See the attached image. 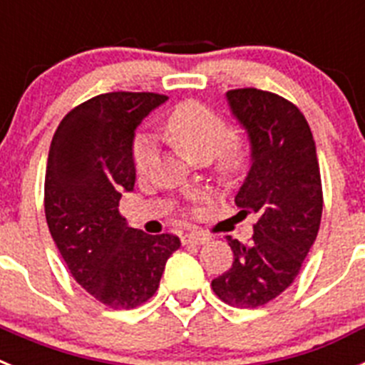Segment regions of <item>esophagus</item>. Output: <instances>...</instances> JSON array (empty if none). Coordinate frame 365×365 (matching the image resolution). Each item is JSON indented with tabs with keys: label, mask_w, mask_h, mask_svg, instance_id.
Returning a JSON list of instances; mask_svg holds the SVG:
<instances>
[{
	"label": "esophagus",
	"mask_w": 365,
	"mask_h": 365,
	"mask_svg": "<svg viewBox=\"0 0 365 365\" xmlns=\"http://www.w3.org/2000/svg\"><path fill=\"white\" fill-rule=\"evenodd\" d=\"M180 240H182V243L185 245H202L208 241V235L202 234V232L193 230V232H188V234L182 235Z\"/></svg>",
	"instance_id": "obj_1"
}]
</instances>
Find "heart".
Wrapping results in <instances>:
<instances>
[{
	"label": "heart",
	"instance_id": "heart-1",
	"mask_svg": "<svg viewBox=\"0 0 365 365\" xmlns=\"http://www.w3.org/2000/svg\"><path fill=\"white\" fill-rule=\"evenodd\" d=\"M164 135L188 159L205 163L212 159L215 170L234 173L245 166L250 155V138L243 130H227V122L210 106L199 100H185L164 120ZM157 157L155 140L137 135L131 146V160L138 175L150 170Z\"/></svg>",
	"mask_w": 365,
	"mask_h": 365
}]
</instances>
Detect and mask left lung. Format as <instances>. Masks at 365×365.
<instances>
[{
    "label": "left lung",
    "mask_w": 365,
    "mask_h": 365,
    "mask_svg": "<svg viewBox=\"0 0 365 365\" xmlns=\"http://www.w3.org/2000/svg\"><path fill=\"white\" fill-rule=\"evenodd\" d=\"M227 98L252 144L235 205L257 222L248 243L227 235L234 263L212 279V291L232 307L256 309L292 285L318 235L320 164L309 122L291 100L256 87L230 89Z\"/></svg>",
    "instance_id": "obj_1"
}]
</instances>
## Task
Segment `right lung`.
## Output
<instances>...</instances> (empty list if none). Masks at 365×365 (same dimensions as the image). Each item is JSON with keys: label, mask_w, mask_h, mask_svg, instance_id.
Wrapping results in <instances>:
<instances>
[{"label": "right lung", "mask_w": 365, "mask_h": 365, "mask_svg": "<svg viewBox=\"0 0 365 365\" xmlns=\"http://www.w3.org/2000/svg\"><path fill=\"white\" fill-rule=\"evenodd\" d=\"M166 96L115 91L71 109L54 131L45 170V219L71 276L100 303L135 309L159 289L173 234L125 227L122 192H131L135 130Z\"/></svg>", "instance_id": "right-lung-1"}]
</instances>
